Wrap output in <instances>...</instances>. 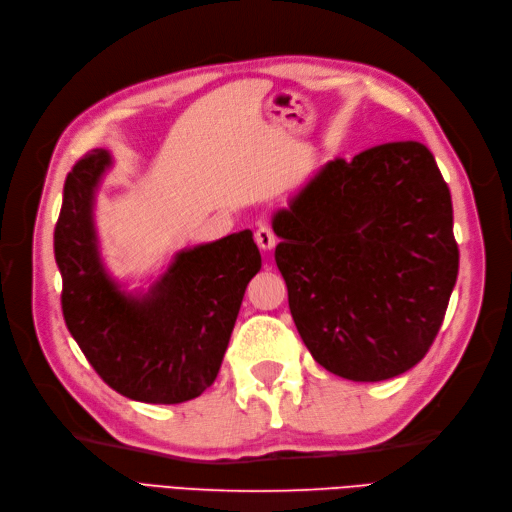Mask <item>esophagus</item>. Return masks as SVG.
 Wrapping results in <instances>:
<instances>
[{"mask_svg":"<svg viewBox=\"0 0 512 512\" xmlns=\"http://www.w3.org/2000/svg\"><path fill=\"white\" fill-rule=\"evenodd\" d=\"M254 239H256L260 250H265V252H271L273 247H275V235H273V230L267 224H260L258 226V230L254 232Z\"/></svg>","mask_w":512,"mask_h":512,"instance_id":"34e87169","label":"esophagus"}]
</instances>
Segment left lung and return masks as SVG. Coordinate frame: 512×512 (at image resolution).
<instances>
[{
	"mask_svg": "<svg viewBox=\"0 0 512 512\" xmlns=\"http://www.w3.org/2000/svg\"><path fill=\"white\" fill-rule=\"evenodd\" d=\"M273 232L290 314L316 363L380 382L423 359L459 271L451 192L425 145L322 164L273 213Z\"/></svg>",
	"mask_w": 512,
	"mask_h": 512,
	"instance_id": "8db88e82",
	"label": "left lung"
}]
</instances>
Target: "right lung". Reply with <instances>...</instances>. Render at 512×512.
<instances>
[{
    "mask_svg": "<svg viewBox=\"0 0 512 512\" xmlns=\"http://www.w3.org/2000/svg\"><path fill=\"white\" fill-rule=\"evenodd\" d=\"M113 156L94 149L66 177L55 226L61 309L98 376L143 404H183L218 378L243 294L260 271L252 230L179 250L147 290H128L106 269L96 192Z\"/></svg>",
    "mask_w": 512,
    "mask_h": 512,
    "instance_id": "right-lung-1",
    "label": "right lung"
}]
</instances>
